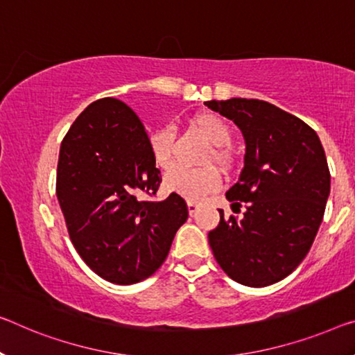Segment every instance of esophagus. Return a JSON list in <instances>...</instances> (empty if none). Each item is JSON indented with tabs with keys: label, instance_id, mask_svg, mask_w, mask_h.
<instances>
[{
	"label": "esophagus",
	"instance_id": "34e87169",
	"mask_svg": "<svg viewBox=\"0 0 355 355\" xmlns=\"http://www.w3.org/2000/svg\"><path fill=\"white\" fill-rule=\"evenodd\" d=\"M187 209H189V214L192 216L196 212V209H198V205L195 203V201H187Z\"/></svg>",
	"mask_w": 355,
	"mask_h": 355
}]
</instances>
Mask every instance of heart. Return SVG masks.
I'll return each mask as SVG.
<instances>
[{"label":"heart","instance_id":"heart-1","mask_svg":"<svg viewBox=\"0 0 355 355\" xmlns=\"http://www.w3.org/2000/svg\"><path fill=\"white\" fill-rule=\"evenodd\" d=\"M192 125L198 132L216 147L206 157V162L214 160L217 165H228V154L220 147H227L232 143V130L225 121L214 114H198L192 119ZM174 135L170 128H162L150 133L149 149L155 165L160 168H168L173 159L174 149ZM220 178L214 168H185L181 165H174L166 171L163 178V187L168 192L182 196L189 201L200 200L201 196L219 187Z\"/></svg>","mask_w":355,"mask_h":355}]
</instances>
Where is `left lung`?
<instances>
[{
    "instance_id": "1",
    "label": "left lung",
    "mask_w": 355,
    "mask_h": 355,
    "mask_svg": "<svg viewBox=\"0 0 355 355\" xmlns=\"http://www.w3.org/2000/svg\"><path fill=\"white\" fill-rule=\"evenodd\" d=\"M206 106L238 125L246 139L239 181L225 193L243 219L223 217L209 232L220 268L249 287L279 282L302 263L324 219L330 170L318 133L261 100L232 98Z\"/></svg>"
}]
</instances>
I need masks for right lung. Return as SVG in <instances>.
<instances>
[{"label":"right lung","mask_w":355,"mask_h":355,"mask_svg":"<svg viewBox=\"0 0 355 355\" xmlns=\"http://www.w3.org/2000/svg\"><path fill=\"white\" fill-rule=\"evenodd\" d=\"M160 182L143 122L117 98L92 103L64 135L57 198L71 243L103 279L136 284L165 261L189 209L179 195L155 200Z\"/></svg>","instance_id":"add662e5"}]
</instances>
